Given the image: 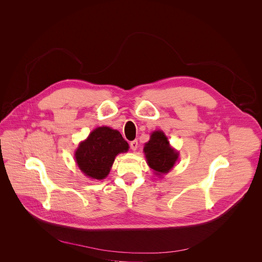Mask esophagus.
<instances>
[{
    "label": "esophagus",
    "mask_w": 262,
    "mask_h": 262,
    "mask_svg": "<svg viewBox=\"0 0 262 262\" xmlns=\"http://www.w3.org/2000/svg\"><path fill=\"white\" fill-rule=\"evenodd\" d=\"M129 146H130V149H132V150L136 151V150H137V148H138V141H137V140L132 141V142L129 143Z\"/></svg>",
    "instance_id": "esophagus-1"
}]
</instances>
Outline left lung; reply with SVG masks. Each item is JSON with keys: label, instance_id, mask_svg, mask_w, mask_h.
Wrapping results in <instances>:
<instances>
[{"label": "left lung", "instance_id": "obj_1", "mask_svg": "<svg viewBox=\"0 0 262 262\" xmlns=\"http://www.w3.org/2000/svg\"><path fill=\"white\" fill-rule=\"evenodd\" d=\"M144 152L149 167L157 175L169 172L178 159V154L170 147L167 137L160 130L155 132L145 144Z\"/></svg>", "mask_w": 262, "mask_h": 262}]
</instances>
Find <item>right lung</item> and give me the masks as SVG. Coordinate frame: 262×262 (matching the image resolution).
<instances>
[{
    "mask_svg": "<svg viewBox=\"0 0 262 262\" xmlns=\"http://www.w3.org/2000/svg\"><path fill=\"white\" fill-rule=\"evenodd\" d=\"M128 150V144L118 130L106 126L94 129L76 151L81 171L93 179H103L118 154Z\"/></svg>",
    "mask_w": 262,
    "mask_h": 262,
    "instance_id": "right-lung-1",
    "label": "right lung"
}]
</instances>
